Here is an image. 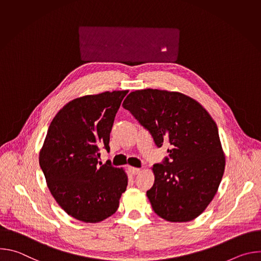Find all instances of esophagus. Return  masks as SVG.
I'll return each mask as SVG.
<instances>
[{
	"label": "esophagus",
	"instance_id": "esophagus-1",
	"mask_svg": "<svg viewBox=\"0 0 261 261\" xmlns=\"http://www.w3.org/2000/svg\"><path fill=\"white\" fill-rule=\"evenodd\" d=\"M129 171L132 173V174H138L140 172V168H137V167H129Z\"/></svg>",
	"mask_w": 261,
	"mask_h": 261
}]
</instances>
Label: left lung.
Returning <instances> with one entry per match:
<instances>
[{
	"instance_id": "8db88e82",
	"label": "left lung",
	"mask_w": 261,
	"mask_h": 261,
	"mask_svg": "<svg viewBox=\"0 0 261 261\" xmlns=\"http://www.w3.org/2000/svg\"><path fill=\"white\" fill-rule=\"evenodd\" d=\"M123 107L158 147L164 142L171 146L168 158L152 168L155 181L146 196L154 212L169 222L197 218L217 193L225 168L213 118L189 96L154 89L131 92Z\"/></svg>"
}]
</instances>
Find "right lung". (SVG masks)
I'll return each mask as SVG.
<instances>
[{"instance_id": "right-lung-1", "label": "right lung", "mask_w": 261, "mask_h": 261, "mask_svg": "<svg viewBox=\"0 0 261 261\" xmlns=\"http://www.w3.org/2000/svg\"><path fill=\"white\" fill-rule=\"evenodd\" d=\"M128 91L87 95L68 102L51 121L39 154L47 187L71 217L98 223L114 215L126 191L123 168L98 164Z\"/></svg>"}]
</instances>
